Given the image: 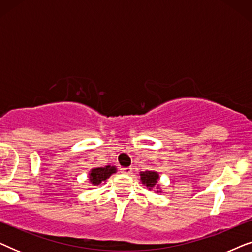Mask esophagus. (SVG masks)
<instances>
[{"label": "esophagus", "mask_w": 252, "mask_h": 252, "mask_svg": "<svg viewBox=\"0 0 252 252\" xmlns=\"http://www.w3.org/2000/svg\"><path fill=\"white\" fill-rule=\"evenodd\" d=\"M132 171H133L132 167H123L122 168V172L124 174H130L132 173Z\"/></svg>", "instance_id": "esophagus-1"}]
</instances>
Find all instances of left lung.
Wrapping results in <instances>:
<instances>
[{"mask_svg": "<svg viewBox=\"0 0 252 252\" xmlns=\"http://www.w3.org/2000/svg\"><path fill=\"white\" fill-rule=\"evenodd\" d=\"M141 180L144 185L147 186L149 189H153L155 186L157 184L158 180V174L156 172L153 171H146V172H141Z\"/></svg>", "mask_w": 252, "mask_h": 252, "instance_id": "8db88e82", "label": "left lung"}]
</instances>
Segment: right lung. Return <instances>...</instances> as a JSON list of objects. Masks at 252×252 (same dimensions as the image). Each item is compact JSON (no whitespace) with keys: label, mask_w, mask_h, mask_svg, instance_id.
<instances>
[{"label":"right lung","mask_w":252,"mask_h":252,"mask_svg":"<svg viewBox=\"0 0 252 252\" xmlns=\"http://www.w3.org/2000/svg\"><path fill=\"white\" fill-rule=\"evenodd\" d=\"M112 173H116L115 166L93 168L91 174H89V180L93 185H99L102 181H105Z\"/></svg>","instance_id":"add662e5"}]
</instances>
